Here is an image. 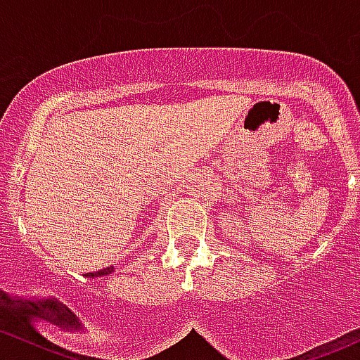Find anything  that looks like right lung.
I'll return each mask as SVG.
<instances>
[{"instance_id": "1", "label": "right lung", "mask_w": 360, "mask_h": 360, "mask_svg": "<svg viewBox=\"0 0 360 360\" xmlns=\"http://www.w3.org/2000/svg\"><path fill=\"white\" fill-rule=\"evenodd\" d=\"M112 271V266H108L104 268V270H99V271H94V274H86V277H103V275H108Z\"/></svg>"}]
</instances>
